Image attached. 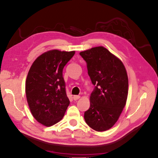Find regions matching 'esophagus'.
<instances>
[{"label":"esophagus","mask_w":158,"mask_h":158,"mask_svg":"<svg viewBox=\"0 0 158 158\" xmlns=\"http://www.w3.org/2000/svg\"><path fill=\"white\" fill-rule=\"evenodd\" d=\"M79 98H80V96H79V95H74V96H73L74 100H78V99H79Z\"/></svg>","instance_id":"1"}]
</instances>
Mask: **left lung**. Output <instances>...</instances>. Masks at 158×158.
Returning <instances> with one entry per match:
<instances>
[{
  "instance_id": "8db88e82",
  "label": "left lung",
  "mask_w": 158,
  "mask_h": 158,
  "mask_svg": "<svg viewBox=\"0 0 158 158\" xmlns=\"http://www.w3.org/2000/svg\"><path fill=\"white\" fill-rule=\"evenodd\" d=\"M86 63L88 74L95 85L90 97V108L85 121L98 132L116 123L126 104L128 78L121 60L106 48L97 47L80 52Z\"/></svg>"
}]
</instances>
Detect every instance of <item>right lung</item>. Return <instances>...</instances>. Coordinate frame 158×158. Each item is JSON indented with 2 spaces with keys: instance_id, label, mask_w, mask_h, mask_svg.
I'll return each instance as SVG.
<instances>
[{
  "instance_id": "right-lung-1",
  "label": "right lung",
  "mask_w": 158,
  "mask_h": 158,
  "mask_svg": "<svg viewBox=\"0 0 158 158\" xmlns=\"http://www.w3.org/2000/svg\"><path fill=\"white\" fill-rule=\"evenodd\" d=\"M74 53L49 51L37 57L29 69L26 81L27 102L33 117L45 126L60 121L69 105L63 69Z\"/></svg>"
}]
</instances>
